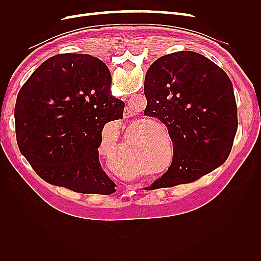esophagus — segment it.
<instances>
[{
  "instance_id": "1",
  "label": "esophagus",
  "mask_w": 261,
  "mask_h": 261,
  "mask_svg": "<svg viewBox=\"0 0 261 261\" xmlns=\"http://www.w3.org/2000/svg\"><path fill=\"white\" fill-rule=\"evenodd\" d=\"M134 114H135V113H134L132 108H129V107L125 108V110H124V118H129V117H132Z\"/></svg>"
}]
</instances>
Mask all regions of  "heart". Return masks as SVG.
Returning a JSON list of instances; mask_svg holds the SVG:
<instances>
[{
    "mask_svg": "<svg viewBox=\"0 0 261 261\" xmlns=\"http://www.w3.org/2000/svg\"><path fill=\"white\" fill-rule=\"evenodd\" d=\"M110 163H111L112 169L117 173L118 175L127 179L135 178L137 176L143 175L144 173H146L148 175H153L160 172L156 170H152V168H155L158 165L154 163V161H151V160L147 161V165L149 169L146 168V172H145V170L141 168L138 163H136V161L134 160L133 158L129 156V153L127 151L116 153L115 155H113Z\"/></svg>",
    "mask_w": 261,
    "mask_h": 261,
    "instance_id": "b5f03b06",
    "label": "heart"
}]
</instances>
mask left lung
<instances>
[{
  "label": "left lung",
  "mask_w": 261,
  "mask_h": 261,
  "mask_svg": "<svg viewBox=\"0 0 261 261\" xmlns=\"http://www.w3.org/2000/svg\"><path fill=\"white\" fill-rule=\"evenodd\" d=\"M144 92V114L167 126L173 143L172 164L150 189L191 183L226 161L239 122L222 68L192 51L163 55L149 67Z\"/></svg>",
  "instance_id": "obj_1"
}]
</instances>
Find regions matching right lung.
Listing matches in <instances>:
<instances>
[{
  "instance_id": "add662e5",
  "label": "right lung",
  "mask_w": 261,
  "mask_h": 261,
  "mask_svg": "<svg viewBox=\"0 0 261 261\" xmlns=\"http://www.w3.org/2000/svg\"><path fill=\"white\" fill-rule=\"evenodd\" d=\"M111 74L88 54L64 53L44 61L18 92V148L46 183L82 194L110 195L114 181L102 170V129L123 118L125 103L111 96Z\"/></svg>"
}]
</instances>
